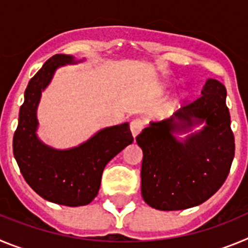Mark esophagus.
<instances>
[{
    "mask_svg": "<svg viewBox=\"0 0 248 248\" xmlns=\"http://www.w3.org/2000/svg\"><path fill=\"white\" fill-rule=\"evenodd\" d=\"M143 121L140 119H133L132 121H131V124H129V128H131V132H132V136L133 137H137L138 135H140V132L143 129Z\"/></svg>",
    "mask_w": 248,
    "mask_h": 248,
    "instance_id": "obj_1",
    "label": "esophagus"
}]
</instances>
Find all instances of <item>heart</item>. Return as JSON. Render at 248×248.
Returning a JSON list of instances; mask_svg holds the SVG:
<instances>
[{"label": "heart", "instance_id": "obj_1", "mask_svg": "<svg viewBox=\"0 0 248 248\" xmlns=\"http://www.w3.org/2000/svg\"><path fill=\"white\" fill-rule=\"evenodd\" d=\"M163 88H168V85H163ZM185 97H186V95H185V93H179L177 95V96L174 97L173 101H171V108H178L182 105V102L184 101Z\"/></svg>", "mask_w": 248, "mask_h": 248}]
</instances>
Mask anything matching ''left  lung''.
I'll list each match as a JSON object with an SVG mask.
<instances>
[{
  "label": "left lung",
  "mask_w": 248,
  "mask_h": 248,
  "mask_svg": "<svg viewBox=\"0 0 248 248\" xmlns=\"http://www.w3.org/2000/svg\"><path fill=\"white\" fill-rule=\"evenodd\" d=\"M136 142L143 152L140 190L149 206L184 210L206 202L226 180L235 155L224 84L207 79L199 99L170 119L151 122Z\"/></svg>",
  "instance_id": "left-lung-1"
}]
</instances>
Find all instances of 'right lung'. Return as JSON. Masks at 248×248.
I'll return each mask as SVG.
<instances>
[{
    "label": "right lung",
    "instance_id": "add662e5",
    "mask_svg": "<svg viewBox=\"0 0 248 248\" xmlns=\"http://www.w3.org/2000/svg\"><path fill=\"white\" fill-rule=\"evenodd\" d=\"M80 62L66 54L46 60L24 91L13 136V155L28 185L43 199L65 206L90 204L99 193L106 164L133 142L128 122L100 129L86 142L69 149L53 148L39 140L37 110L42 93L58 68Z\"/></svg>",
    "mask_w": 248,
    "mask_h": 248
}]
</instances>
